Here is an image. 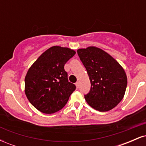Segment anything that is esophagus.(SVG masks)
<instances>
[{"label": "esophagus", "mask_w": 146, "mask_h": 146, "mask_svg": "<svg viewBox=\"0 0 146 146\" xmlns=\"http://www.w3.org/2000/svg\"><path fill=\"white\" fill-rule=\"evenodd\" d=\"M79 84H79V82H77L76 83H75V85H76V87H77V88H79Z\"/></svg>", "instance_id": "obj_1"}]
</instances>
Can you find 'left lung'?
Wrapping results in <instances>:
<instances>
[{
	"label": "left lung",
	"instance_id": "left-lung-1",
	"mask_svg": "<svg viewBox=\"0 0 146 146\" xmlns=\"http://www.w3.org/2000/svg\"><path fill=\"white\" fill-rule=\"evenodd\" d=\"M77 52L91 84L89 92L84 95L87 103L100 112L113 109L121 101L126 89L127 77L123 68L99 48L90 46Z\"/></svg>",
	"mask_w": 146,
	"mask_h": 146
}]
</instances>
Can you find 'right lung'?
Listing matches in <instances>:
<instances>
[{
  "label": "right lung",
  "instance_id": "1",
  "mask_svg": "<svg viewBox=\"0 0 146 146\" xmlns=\"http://www.w3.org/2000/svg\"><path fill=\"white\" fill-rule=\"evenodd\" d=\"M75 54L68 48L54 46L41 55L27 73L25 94L36 109L45 114L59 111L76 88L68 82L64 64Z\"/></svg>",
  "mask_w": 146,
  "mask_h": 146
}]
</instances>
